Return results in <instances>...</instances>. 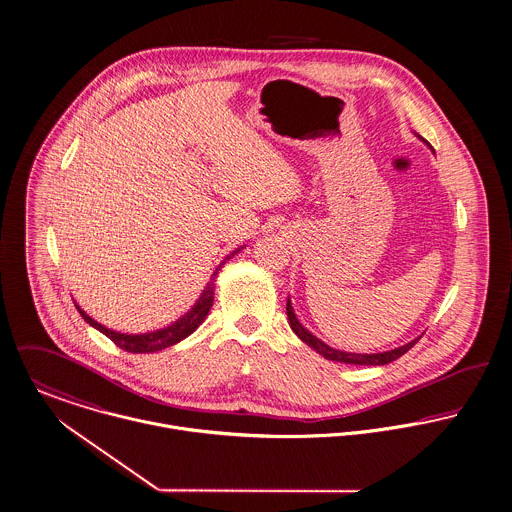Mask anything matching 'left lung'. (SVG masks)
Instances as JSON below:
<instances>
[{
	"instance_id": "left-lung-1",
	"label": "left lung",
	"mask_w": 512,
	"mask_h": 512,
	"mask_svg": "<svg viewBox=\"0 0 512 512\" xmlns=\"http://www.w3.org/2000/svg\"><path fill=\"white\" fill-rule=\"evenodd\" d=\"M419 137V135H417ZM421 139V137H419ZM425 143V139H421ZM286 314H288V322H290V328L294 330V334L308 343L312 349H316L322 357L330 359V361H340V363H353V365H385V363H391L395 361L397 357H401L405 351H409L419 338L415 340L407 341L405 345H399L395 349H389V351H379V353H351V351H341V349H334L330 347L326 341L316 338L308 328H304V324L298 320L294 308H292V302H290V296H288V304H286Z\"/></svg>"
}]
</instances>
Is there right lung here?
Returning <instances> with one entry per match:
<instances>
[{
	"label": "right lung",
	"instance_id": "add662e5",
	"mask_svg": "<svg viewBox=\"0 0 512 512\" xmlns=\"http://www.w3.org/2000/svg\"><path fill=\"white\" fill-rule=\"evenodd\" d=\"M242 248H244V246L236 248L234 252H230V254L218 264V268L212 272L208 284L204 286V290H202V294L198 296V300L194 302V306H192L184 316H180L178 320H174L172 324L161 328V330H153V332H145V334H123V332H115V330H111V328L99 324L97 320H93L77 302H75V308L79 310V314L83 316V320H85L89 326H93L95 330H99L103 336H107L109 340L113 341L115 345H119L121 349L129 351V353H155V351H161V349H165V347H171V345H176L178 341L188 338V336L206 320V316H208V312H210V308H212V304H214L216 278H218L220 270L224 268V264H226L230 258H234Z\"/></svg>",
	"mask_w": 512,
	"mask_h": 512
}]
</instances>
